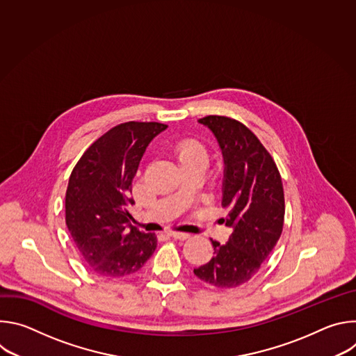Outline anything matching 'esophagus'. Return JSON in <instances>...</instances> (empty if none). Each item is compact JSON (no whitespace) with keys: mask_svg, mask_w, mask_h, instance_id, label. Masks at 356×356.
I'll return each mask as SVG.
<instances>
[{"mask_svg":"<svg viewBox=\"0 0 356 356\" xmlns=\"http://www.w3.org/2000/svg\"><path fill=\"white\" fill-rule=\"evenodd\" d=\"M169 235L175 239H180V241H184V239H188L190 238V234L187 232H179V231H170Z\"/></svg>","mask_w":356,"mask_h":356,"instance_id":"esophagus-1","label":"esophagus"}]
</instances>
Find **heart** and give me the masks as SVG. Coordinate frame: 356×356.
I'll return each mask as SVG.
<instances>
[{
  "instance_id": "1",
  "label": "heart",
  "mask_w": 356,
  "mask_h": 356,
  "mask_svg": "<svg viewBox=\"0 0 356 356\" xmlns=\"http://www.w3.org/2000/svg\"><path fill=\"white\" fill-rule=\"evenodd\" d=\"M176 156L179 162L186 166L195 162L206 163L207 161V149L195 138H184L179 140L175 146Z\"/></svg>"
}]
</instances>
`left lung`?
<instances>
[{"instance_id": "obj_1", "label": "left lung", "mask_w": 356, "mask_h": 356, "mask_svg": "<svg viewBox=\"0 0 356 356\" xmlns=\"http://www.w3.org/2000/svg\"><path fill=\"white\" fill-rule=\"evenodd\" d=\"M216 136L222 159V221L232 228L221 245L213 241L214 257L194 275L220 289L246 283L257 275L280 238L284 221V193L275 161L243 124L218 115L198 120Z\"/></svg>"}]
</instances>
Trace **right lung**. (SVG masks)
Masks as SVG:
<instances>
[{
	"label": "right lung",
	"instance_id": "1",
	"mask_svg": "<svg viewBox=\"0 0 356 356\" xmlns=\"http://www.w3.org/2000/svg\"><path fill=\"white\" fill-rule=\"evenodd\" d=\"M168 128L125 122L98 138L74 166L66 191V225L86 265L103 277L138 272L156 235L132 227V180L147 145Z\"/></svg>",
	"mask_w": 356,
	"mask_h": 356
}]
</instances>
